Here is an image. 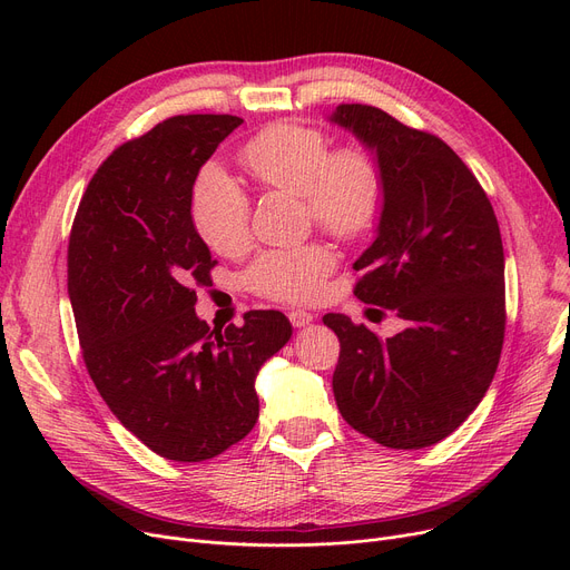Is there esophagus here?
Returning a JSON list of instances; mask_svg holds the SVG:
<instances>
[{"label":"esophagus","mask_w":570,"mask_h":570,"mask_svg":"<svg viewBox=\"0 0 570 570\" xmlns=\"http://www.w3.org/2000/svg\"><path fill=\"white\" fill-rule=\"evenodd\" d=\"M288 318H291V323H293L295 327H305V325H309V323L314 321V314H309V312H305V309H291V312H288Z\"/></svg>","instance_id":"obj_1"}]
</instances>
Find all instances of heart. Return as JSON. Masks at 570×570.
<instances>
[{
	"label": "heart",
	"mask_w": 570,
	"mask_h": 570,
	"mask_svg": "<svg viewBox=\"0 0 570 570\" xmlns=\"http://www.w3.org/2000/svg\"><path fill=\"white\" fill-rule=\"evenodd\" d=\"M331 147L321 129L279 122L239 147L237 161L261 187L301 196L307 217L335 235L351 237L374 222L383 177L365 145ZM191 222L203 243L219 256H237L249 245V198L217 166H207L196 179ZM333 267L331 245L314 239L263 252L247 269V284L273 301L305 303L321 293Z\"/></svg>",
	"instance_id": "heart-1"
}]
</instances>
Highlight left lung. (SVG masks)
Wrapping results in <instances>:
<instances>
[{
    "instance_id": "1",
    "label": "left lung",
    "mask_w": 570,
    "mask_h": 570,
    "mask_svg": "<svg viewBox=\"0 0 570 570\" xmlns=\"http://www.w3.org/2000/svg\"><path fill=\"white\" fill-rule=\"evenodd\" d=\"M376 157L383 191L357 301L404 321L379 340L344 314L333 391L344 421L372 441L411 451L453 434L494 379L503 327V245L490 198L441 138L374 106L342 104L327 117Z\"/></svg>"
}]
</instances>
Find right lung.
I'll list each match as a JSON object with an SVG mask.
<instances>
[{
	"label": "right lung",
	"instance_id": "add662e5",
	"mask_svg": "<svg viewBox=\"0 0 570 570\" xmlns=\"http://www.w3.org/2000/svg\"><path fill=\"white\" fill-rule=\"evenodd\" d=\"M243 119L177 115L89 179L69 237V297L89 376L149 451L203 462L258 421L256 374L293 335L282 312L209 331L196 288L213 254L191 222L198 170Z\"/></svg>",
	"mask_w": 570,
	"mask_h": 570
}]
</instances>
